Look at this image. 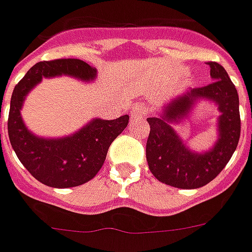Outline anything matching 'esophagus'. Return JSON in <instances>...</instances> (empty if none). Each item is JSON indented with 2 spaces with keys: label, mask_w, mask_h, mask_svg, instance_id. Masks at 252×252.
<instances>
[{
  "label": "esophagus",
  "mask_w": 252,
  "mask_h": 252,
  "mask_svg": "<svg viewBox=\"0 0 252 252\" xmlns=\"http://www.w3.org/2000/svg\"><path fill=\"white\" fill-rule=\"evenodd\" d=\"M143 115H146V109L142 105L134 106V109L131 110V118L135 119L139 118V117H143Z\"/></svg>",
  "instance_id": "esophagus-1"
}]
</instances>
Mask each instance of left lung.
<instances>
[{
  "instance_id": "obj_1",
  "label": "left lung",
  "mask_w": 252,
  "mask_h": 252,
  "mask_svg": "<svg viewBox=\"0 0 252 252\" xmlns=\"http://www.w3.org/2000/svg\"><path fill=\"white\" fill-rule=\"evenodd\" d=\"M214 82L189 89L147 118L150 134L146 143L149 169L159 182L177 189H199L211 182L231 159L241 137L239 97L223 66L209 62ZM209 101L220 111L216 123L217 141L209 149H191L173 128L189 118L198 104Z\"/></svg>"
}]
</instances>
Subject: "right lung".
Returning <instances> with one entry per match:
<instances>
[{"mask_svg":"<svg viewBox=\"0 0 252 252\" xmlns=\"http://www.w3.org/2000/svg\"><path fill=\"white\" fill-rule=\"evenodd\" d=\"M97 70L81 60L38 62L13 90L7 131L11 147L26 170L37 181L56 189L81 186L97 175L111 142L124 131L128 115L117 119L93 118L77 131L58 138L39 137L30 131L21 110L26 97L43 78L67 75L82 82H94Z\"/></svg>","mask_w":252,"mask_h":252,"instance_id":"obj_1","label":"right lung"}]
</instances>
